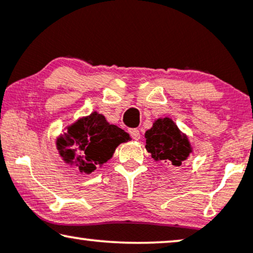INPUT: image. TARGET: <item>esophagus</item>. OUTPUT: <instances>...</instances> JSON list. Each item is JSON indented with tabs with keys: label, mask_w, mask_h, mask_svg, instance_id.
<instances>
[{
	"label": "esophagus",
	"mask_w": 253,
	"mask_h": 253,
	"mask_svg": "<svg viewBox=\"0 0 253 253\" xmlns=\"http://www.w3.org/2000/svg\"><path fill=\"white\" fill-rule=\"evenodd\" d=\"M129 133H130V136L132 137V139H134V140H139V139H140V132H139V130H137V129H130V130H129Z\"/></svg>",
	"instance_id": "34e87169"
}]
</instances>
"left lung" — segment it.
<instances>
[{"label": "left lung", "mask_w": 253, "mask_h": 253, "mask_svg": "<svg viewBox=\"0 0 253 253\" xmlns=\"http://www.w3.org/2000/svg\"><path fill=\"white\" fill-rule=\"evenodd\" d=\"M145 148L155 161L167 162L175 167L184 165L192 152L188 136L169 117H160L145 132Z\"/></svg>", "instance_id": "8db88e82"}]
</instances>
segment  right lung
Returning <instances> with one entry per match:
<instances>
[{
	"instance_id": "right-lung-1",
	"label": "right lung",
	"mask_w": 253,
	"mask_h": 253,
	"mask_svg": "<svg viewBox=\"0 0 253 253\" xmlns=\"http://www.w3.org/2000/svg\"><path fill=\"white\" fill-rule=\"evenodd\" d=\"M56 139L58 154L65 164L91 174L110 160L120 144L126 143L129 133L110 124L102 114L93 112L65 126Z\"/></svg>"
}]
</instances>
